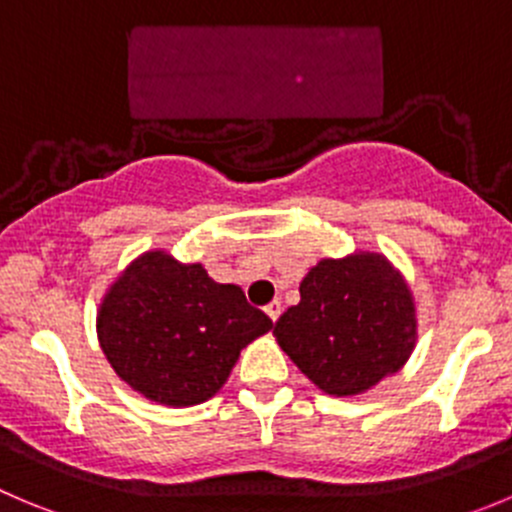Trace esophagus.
I'll list each match as a JSON object with an SVG mask.
<instances>
[{
  "mask_svg": "<svg viewBox=\"0 0 512 512\" xmlns=\"http://www.w3.org/2000/svg\"><path fill=\"white\" fill-rule=\"evenodd\" d=\"M281 309H284V306H281V301L279 299H274L271 301V304H266V314L271 316V321H276L281 316Z\"/></svg>",
  "mask_w": 512,
  "mask_h": 512,
  "instance_id": "obj_1",
  "label": "esophagus"
}]
</instances>
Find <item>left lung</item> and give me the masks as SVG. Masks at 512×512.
<instances>
[{
	"mask_svg": "<svg viewBox=\"0 0 512 512\" xmlns=\"http://www.w3.org/2000/svg\"><path fill=\"white\" fill-rule=\"evenodd\" d=\"M301 301L279 316V347L319 389L359 394L397 372L415 347V304L402 276L372 253L326 259L304 276Z\"/></svg>",
	"mask_w": 512,
	"mask_h": 512,
	"instance_id": "1",
	"label": "left lung"
}]
</instances>
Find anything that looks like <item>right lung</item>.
<instances>
[{
  "mask_svg": "<svg viewBox=\"0 0 512 512\" xmlns=\"http://www.w3.org/2000/svg\"><path fill=\"white\" fill-rule=\"evenodd\" d=\"M274 321L201 264L150 251L107 291L97 337L120 379L160 405H201L223 387L238 354Z\"/></svg>",
  "mask_w": 512,
  "mask_h": 512,
  "instance_id": "1",
  "label": "right lung"
}]
</instances>
